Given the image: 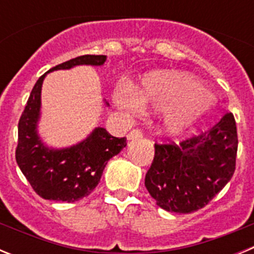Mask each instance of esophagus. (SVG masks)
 <instances>
[{"label": "esophagus", "instance_id": "esophagus-1", "mask_svg": "<svg viewBox=\"0 0 254 254\" xmlns=\"http://www.w3.org/2000/svg\"><path fill=\"white\" fill-rule=\"evenodd\" d=\"M141 137H142V133H141V131H138V129H132V131L127 134V140L128 141L138 140V138Z\"/></svg>", "mask_w": 254, "mask_h": 254}]
</instances>
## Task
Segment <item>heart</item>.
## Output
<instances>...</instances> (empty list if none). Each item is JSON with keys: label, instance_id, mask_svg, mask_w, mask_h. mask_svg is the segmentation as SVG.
Returning a JSON list of instances; mask_svg holds the SVG:
<instances>
[{"label": "heart", "instance_id": "1", "mask_svg": "<svg viewBox=\"0 0 254 254\" xmlns=\"http://www.w3.org/2000/svg\"><path fill=\"white\" fill-rule=\"evenodd\" d=\"M113 104L121 112L138 114L150 108L161 112V128L172 137L192 129L214 107L203 82L183 72H154L142 78L137 90L123 85L113 93Z\"/></svg>", "mask_w": 254, "mask_h": 254}]
</instances>
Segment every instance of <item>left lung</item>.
Returning <instances> with one entry per match:
<instances>
[{
  "instance_id": "8db88e82",
  "label": "left lung",
  "mask_w": 254,
  "mask_h": 254,
  "mask_svg": "<svg viewBox=\"0 0 254 254\" xmlns=\"http://www.w3.org/2000/svg\"><path fill=\"white\" fill-rule=\"evenodd\" d=\"M238 150L234 116L179 145H156L145 187L156 205L177 214L202 208L232 179Z\"/></svg>"
}]
</instances>
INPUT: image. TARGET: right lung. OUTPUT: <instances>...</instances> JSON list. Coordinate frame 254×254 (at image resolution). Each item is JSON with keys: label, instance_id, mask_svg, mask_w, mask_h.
Listing matches in <instances>:
<instances>
[{"label": "right lung", "instance_id": "1", "mask_svg": "<svg viewBox=\"0 0 254 254\" xmlns=\"http://www.w3.org/2000/svg\"><path fill=\"white\" fill-rule=\"evenodd\" d=\"M107 56L85 55L53 67L35 82L19 121L16 163L33 190L42 198L75 202L98 186L108 160L126 147V137H114L95 127L84 140L66 147L48 146L39 133L42 86L46 76L77 66H103ZM105 107H109L103 99Z\"/></svg>", "mask_w": 254, "mask_h": 254}]
</instances>
